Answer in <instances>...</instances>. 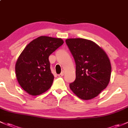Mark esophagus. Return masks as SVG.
<instances>
[{
  "mask_svg": "<svg viewBox=\"0 0 128 128\" xmlns=\"http://www.w3.org/2000/svg\"><path fill=\"white\" fill-rule=\"evenodd\" d=\"M64 74H65V72H64V71H62V72L60 74L58 75V76H64Z\"/></svg>",
  "mask_w": 128,
  "mask_h": 128,
  "instance_id": "obj_1",
  "label": "esophagus"
}]
</instances>
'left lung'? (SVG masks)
Wrapping results in <instances>:
<instances>
[{
    "label": "left lung",
    "mask_w": 128,
    "mask_h": 128,
    "mask_svg": "<svg viewBox=\"0 0 128 128\" xmlns=\"http://www.w3.org/2000/svg\"><path fill=\"white\" fill-rule=\"evenodd\" d=\"M76 64V78L69 86L78 98L90 100L98 96L108 85L111 64L102 48L84 38L66 40Z\"/></svg>",
    "instance_id": "left-lung-1"
}]
</instances>
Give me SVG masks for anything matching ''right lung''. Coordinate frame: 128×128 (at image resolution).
I'll use <instances>...</instances> for the list:
<instances>
[{
    "instance_id": "obj_1",
    "label": "right lung",
    "mask_w": 128,
    "mask_h": 128,
    "mask_svg": "<svg viewBox=\"0 0 128 128\" xmlns=\"http://www.w3.org/2000/svg\"><path fill=\"white\" fill-rule=\"evenodd\" d=\"M64 44L62 38L40 36L30 42L17 60L15 72L21 88L31 96L46 92L52 86L50 55Z\"/></svg>"
}]
</instances>
